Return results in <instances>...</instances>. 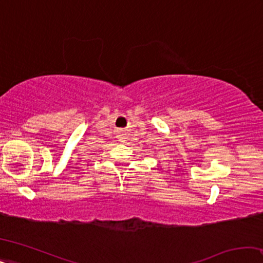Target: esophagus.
Returning <instances> with one entry per match:
<instances>
[{"mask_svg": "<svg viewBox=\"0 0 263 263\" xmlns=\"http://www.w3.org/2000/svg\"><path fill=\"white\" fill-rule=\"evenodd\" d=\"M128 138H130V136H128L127 133H119L118 135V140H119V142H122V144H125V142H127Z\"/></svg>", "mask_w": 263, "mask_h": 263, "instance_id": "1", "label": "esophagus"}]
</instances>
